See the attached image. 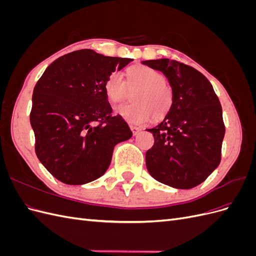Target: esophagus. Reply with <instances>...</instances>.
Wrapping results in <instances>:
<instances>
[{"label":"esophagus","mask_w":256,"mask_h":256,"mask_svg":"<svg viewBox=\"0 0 256 256\" xmlns=\"http://www.w3.org/2000/svg\"><path fill=\"white\" fill-rule=\"evenodd\" d=\"M129 127H130V130L132 131V134H134V136H136V134H138V131H141V130H142L140 127H136V126H134V125H130Z\"/></svg>","instance_id":"obj_1"}]
</instances>
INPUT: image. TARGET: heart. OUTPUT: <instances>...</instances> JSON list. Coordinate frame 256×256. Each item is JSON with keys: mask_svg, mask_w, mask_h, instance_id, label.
I'll return each instance as SVG.
<instances>
[{"mask_svg": "<svg viewBox=\"0 0 256 256\" xmlns=\"http://www.w3.org/2000/svg\"><path fill=\"white\" fill-rule=\"evenodd\" d=\"M126 81L118 72H112L104 82V92L113 104H120L132 94L131 104L120 106L115 112L131 124H143L150 118L160 120L172 109L174 90L164 74L146 65L127 69Z\"/></svg>", "mask_w": 256, "mask_h": 256, "instance_id": "heart-1", "label": "heart"}]
</instances>
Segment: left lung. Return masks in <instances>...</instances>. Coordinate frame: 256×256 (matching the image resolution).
<instances>
[{
  "instance_id": "1",
  "label": "left lung",
  "mask_w": 256,
  "mask_h": 256,
  "mask_svg": "<svg viewBox=\"0 0 256 256\" xmlns=\"http://www.w3.org/2000/svg\"><path fill=\"white\" fill-rule=\"evenodd\" d=\"M142 63L164 74L174 90L172 109L147 131L154 143L146 166L154 180L177 189L202 184L221 161L226 134L222 108L212 85L196 69L168 58Z\"/></svg>"
}]
</instances>
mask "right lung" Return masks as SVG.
I'll return each instance as SVG.
<instances>
[{
  "label": "right lung",
  "instance_id": "obj_1",
  "mask_svg": "<svg viewBox=\"0 0 256 256\" xmlns=\"http://www.w3.org/2000/svg\"><path fill=\"white\" fill-rule=\"evenodd\" d=\"M132 58L104 56L90 49L58 58L37 81L30 122L35 152L48 171L67 184L102 176L114 146L132 136L120 115H113L104 82Z\"/></svg>",
  "mask_w": 256,
  "mask_h": 256
}]
</instances>
